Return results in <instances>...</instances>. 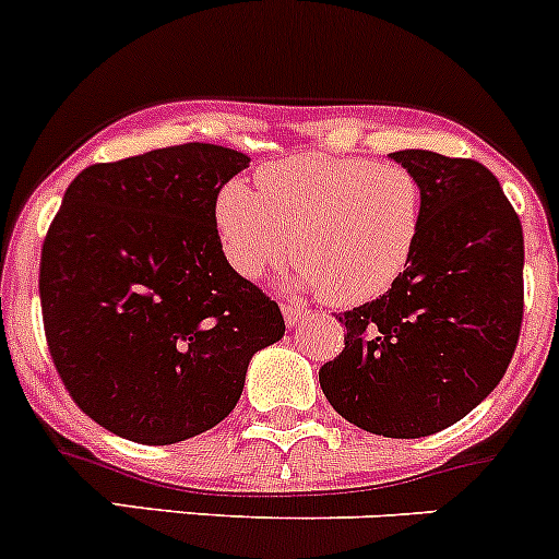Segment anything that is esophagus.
Returning a JSON list of instances; mask_svg holds the SVG:
<instances>
[{"instance_id": "1", "label": "esophagus", "mask_w": 559, "mask_h": 559, "mask_svg": "<svg viewBox=\"0 0 559 559\" xmlns=\"http://www.w3.org/2000/svg\"><path fill=\"white\" fill-rule=\"evenodd\" d=\"M283 316H285V323H288V326H296L299 321H305L307 310L299 305H283Z\"/></svg>"}]
</instances>
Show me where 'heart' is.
I'll list each match as a JSON object with an SVG mask.
<instances>
[{
    "instance_id": "heart-1",
    "label": "heart",
    "mask_w": 559,
    "mask_h": 559,
    "mask_svg": "<svg viewBox=\"0 0 559 559\" xmlns=\"http://www.w3.org/2000/svg\"><path fill=\"white\" fill-rule=\"evenodd\" d=\"M254 183L227 180L214 203L222 252L247 280L294 252L296 285L348 307L386 294L417 254L425 186L406 164L305 153L260 167Z\"/></svg>"
}]
</instances>
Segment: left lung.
Returning <instances> with one entry per match:
<instances>
[{
    "mask_svg": "<svg viewBox=\"0 0 559 559\" xmlns=\"http://www.w3.org/2000/svg\"><path fill=\"white\" fill-rule=\"evenodd\" d=\"M425 186V227L406 274L340 312L345 348L318 370L334 412L390 439L459 423L502 381L524 318V236L491 169L397 151Z\"/></svg>",
    "mask_w": 559,
    "mask_h": 559,
    "instance_id": "1",
    "label": "left lung"
}]
</instances>
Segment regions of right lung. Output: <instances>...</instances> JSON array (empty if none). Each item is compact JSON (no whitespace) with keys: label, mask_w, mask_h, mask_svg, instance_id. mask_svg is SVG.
Instances as JSON below:
<instances>
[{"label":"right lung","mask_w":559,"mask_h":559,"mask_svg":"<svg viewBox=\"0 0 559 559\" xmlns=\"http://www.w3.org/2000/svg\"><path fill=\"white\" fill-rule=\"evenodd\" d=\"M249 156L189 142L93 164L66 189L44 252L51 359L87 417L136 444L205 433L236 408L283 312L222 252L214 203Z\"/></svg>","instance_id":"obj_1"}]
</instances>
